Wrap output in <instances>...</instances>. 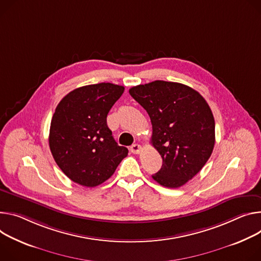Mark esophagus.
Masks as SVG:
<instances>
[{
    "label": "esophagus",
    "mask_w": 261,
    "mask_h": 261,
    "mask_svg": "<svg viewBox=\"0 0 261 261\" xmlns=\"http://www.w3.org/2000/svg\"><path fill=\"white\" fill-rule=\"evenodd\" d=\"M130 151L133 153V154H139L141 152V146H139L138 144H135V145H132L130 147Z\"/></svg>",
    "instance_id": "34e87169"
}]
</instances>
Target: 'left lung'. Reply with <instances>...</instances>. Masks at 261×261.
Returning a JSON list of instances; mask_svg holds the SVG:
<instances>
[{
    "instance_id": "1",
    "label": "left lung",
    "mask_w": 261,
    "mask_h": 261,
    "mask_svg": "<svg viewBox=\"0 0 261 261\" xmlns=\"http://www.w3.org/2000/svg\"><path fill=\"white\" fill-rule=\"evenodd\" d=\"M148 112L151 143L162 157L152 178L162 186L177 188L193 179L205 165L216 143L215 118L201 94L187 85L153 81L129 89Z\"/></svg>"
}]
</instances>
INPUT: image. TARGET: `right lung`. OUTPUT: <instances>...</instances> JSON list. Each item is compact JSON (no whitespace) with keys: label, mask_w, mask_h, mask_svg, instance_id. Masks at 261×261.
<instances>
[{"label":"right lung","mask_w":261,"mask_h":261,"mask_svg":"<svg viewBox=\"0 0 261 261\" xmlns=\"http://www.w3.org/2000/svg\"><path fill=\"white\" fill-rule=\"evenodd\" d=\"M124 90L112 83L86 85L68 92L57 105L49 145L57 165L72 181L98 186L128 155L107 126V114Z\"/></svg>","instance_id":"obj_1"}]
</instances>
